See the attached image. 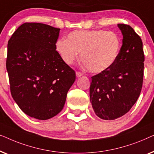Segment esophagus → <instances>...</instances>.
<instances>
[{
    "instance_id": "34e87169",
    "label": "esophagus",
    "mask_w": 154,
    "mask_h": 154,
    "mask_svg": "<svg viewBox=\"0 0 154 154\" xmlns=\"http://www.w3.org/2000/svg\"><path fill=\"white\" fill-rule=\"evenodd\" d=\"M83 75V73H81V72H80V71H77V72H76V76L77 77H81Z\"/></svg>"
}]
</instances>
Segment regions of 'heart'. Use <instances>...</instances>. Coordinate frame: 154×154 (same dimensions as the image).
Here are the masks:
<instances>
[{
	"instance_id": "heart-1",
	"label": "heart",
	"mask_w": 154,
	"mask_h": 154,
	"mask_svg": "<svg viewBox=\"0 0 154 154\" xmlns=\"http://www.w3.org/2000/svg\"><path fill=\"white\" fill-rule=\"evenodd\" d=\"M121 48L118 34L105 30H76L59 39L56 50L67 64L81 59L88 71L101 73L110 69L116 62Z\"/></svg>"
}]
</instances>
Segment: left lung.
Here are the masks:
<instances>
[{
  "label": "left lung",
  "instance_id": "1",
  "mask_svg": "<svg viewBox=\"0 0 154 154\" xmlns=\"http://www.w3.org/2000/svg\"><path fill=\"white\" fill-rule=\"evenodd\" d=\"M123 35L116 62L92 76L90 98L95 114L114 120L130 110L140 96L144 78V54L140 35L128 24H119Z\"/></svg>",
  "mask_w": 154,
  "mask_h": 154
}]
</instances>
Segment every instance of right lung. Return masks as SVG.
Returning <instances> with one entry per match:
<instances>
[{
    "label": "right lung",
    "mask_w": 154,
    "mask_h": 154,
    "mask_svg": "<svg viewBox=\"0 0 154 154\" xmlns=\"http://www.w3.org/2000/svg\"><path fill=\"white\" fill-rule=\"evenodd\" d=\"M60 29L26 22L8 43L6 69L12 98L23 112L39 120L62 110L75 73L56 50Z\"/></svg>",
    "instance_id": "add662e5"
}]
</instances>
